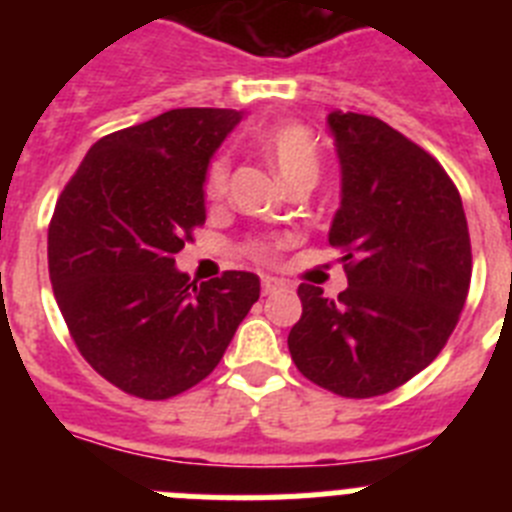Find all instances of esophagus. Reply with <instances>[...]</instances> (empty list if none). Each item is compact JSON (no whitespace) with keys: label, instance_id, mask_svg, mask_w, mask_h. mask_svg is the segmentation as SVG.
Wrapping results in <instances>:
<instances>
[{"label":"esophagus","instance_id":"esophagus-1","mask_svg":"<svg viewBox=\"0 0 512 512\" xmlns=\"http://www.w3.org/2000/svg\"><path fill=\"white\" fill-rule=\"evenodd\" d=\"M282 289H287V284L274 277H264V282H261V292L264 295H274V292H282Z\"/></svg>","mask_w":512,"mask_h":512}]
</instances>
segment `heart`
Listing matches in <instances>:
<instances>
[{
    "label": "heart",
    "mask_w": 512,
    "mask_h": 512,
    "mask_svg": "<svg viewBox=\"0 0 512 512\" xmlns=\"http://www.w3.org/2000/svg\"><path fill=\"white\" fill-rule=\"evenodd\" d=\"M259 151L269 158V164L279 174L284 184H292L297 179L312 176L318 179L320 171V148L312 138L310 130L300 122H277L269 128H261L251 135ZM230 161L225 153L215 156L207 166L205 174V194L210 200H220L228 189ZM277 251V243L253 241L246 246V253L256 261H271Z\"/></svg>",
    "instance_id": "obj_1"
}]
</instances>
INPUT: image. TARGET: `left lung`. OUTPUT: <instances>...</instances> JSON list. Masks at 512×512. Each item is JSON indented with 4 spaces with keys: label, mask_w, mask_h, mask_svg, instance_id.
<instances>
[{
    "label": "left lung",
    "mask_w": 512,
    "mask_h": 512,
    "mask_svg": "<svg viewBox=\"0 0 512 512\" xmlns=\"http://www.w3.org/2000/svg\"><path fill=\"white\" fill-rule=\"evenodd\" d=\"M341 205L328 230L348 287L300 284L289 354L310 382L377 397L423 372L454 333L472 282L467 215L449 174L379 117L333 110Z\"/></svg>",
    "instance_id": "1"
}]
</instances>
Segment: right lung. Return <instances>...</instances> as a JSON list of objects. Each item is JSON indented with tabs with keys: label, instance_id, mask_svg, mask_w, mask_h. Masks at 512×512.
Returning a JSON list of instances; mask_svg holds the SVG:
<instances>
[{
	"label": "right lung",
	"instance_id": "1",
	"mask_svg": "<svg viewBox=\"0 0 512 512\" xmlns=\"http://www.w3.org/2000/svg\"><path fill=\"white\" fill-rule=\"evenodd\" d=\"M243 112L184 107L97 140L48 228L58 310L81 356L128 395L166 400L220 364L261 282L194 284L176 253L205 223L212 153Z\"/></svg>",
	"mask_w": 512,
	"mask_h": 512
}]
</instances>
